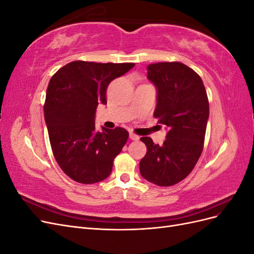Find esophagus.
Instances as JSON below:
<instances>
[{"mask_svg": "<svg viewBox=\"0 0 254 254\" xmlns=\"http://www.w3.org/2000/svg\"><path fill=\"white\" fill-rule=\"evenodd\" d=\"M129 137H130V139H131L132 141H137V140L140 139V136L136 135V134L133 133V132H130V133H129Z\"/></svg>", "mask_w": 254, "mask_h": 254, "instance_id": "34e87169", "label": "esophagus"}]
</instances>
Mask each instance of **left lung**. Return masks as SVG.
Listing matches in <instances>:
<instances>
[{
	"label": "left lung",
	"mask_w": 254,
	"mask_h": 254,
	"mask_svg": "<svg viewBox=\"0 0 254 254\" xmlns=\"http://www.w3.org/2000/svg\"><path fill=\"white\" fill-rule=\"evenodd\" d=\"M147 78L157 88L153 117L167 126L168 132L162 145L149 136L141 137L147 152L140 173L156 186L171 187L187 178L201 155L209 99L200 76L181 63L149 64Z\"/></svg>",
	"instance_id": "8db88e82"
}]
</instances>
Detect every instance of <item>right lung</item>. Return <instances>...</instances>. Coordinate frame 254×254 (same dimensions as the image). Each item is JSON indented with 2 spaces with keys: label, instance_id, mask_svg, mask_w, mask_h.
<instances>
[{
  "label": "right lung",
  "instance_id": "obj_1",
  "mask_svg": "<svg viewBox=\"0 0 254 254\" xmlns=\"http://www.w3.org/2000/svg\"><path fill=\"white\" fill-rule=\"evenodd\" d=\"M134 64L72 61L52 76L44 103V119L58 165L76 182L105 180L113 160L126 144V129H95L98 104H107L109 83Z\"/></svg>",
  "mask_w": 254,
  "mask_h": 254
}]
</instances>
